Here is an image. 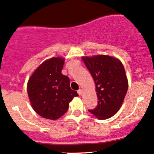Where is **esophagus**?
Masks as SVG:
<instances>
[{
    "label": "esophagus",
    "instance_id": "esophagus-1",
    "mask_svg": "<svg viewBox=\"0 0 154 154\" xmlns=\"http://www.w3.org/2000/svg\"><path fill=\"white\" fill-rule=\"evenodd\" d=\"M78 93H79V95H83V90L82 89H80V90H78Z\"/></svg>",
    "mask_w": 154,
    "mask_h": 154
}]
</instances>
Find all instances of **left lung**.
<instances>
[{"label": "left lung", "instance_id": "obj_1", "mask_svg": "<svg viewBox=\"0 0 154 154\" xmlns=\"http://www.w3.org/2000/svg\"><path fill=\"white\" fill-rule=\"evenodd\" d=\"M95 84L97 106L89 110L99 120L115 115L123 103L128 87L125 69L117 58L108 55L82 57Z\"/></svg>", "mask_w": 154, "mask_h": 154}]
</instances>
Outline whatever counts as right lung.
Masks as SVG:
<instances>
[{
	"mask_svg": "<svg viewBox=\"0 0 154 154\" xmlns=\"http://www.w3.org/2000/svg\"><path fill=\"white\" fill-rule=\"evenodd\" d=\"M64 58L52 57L33 72L27 84L32 108L44 118L56 120L64 115L69 103L79 96L70 86V79L62 73Z\"/></svg>",
	"mask_w": 154,
	"mask_h": 154,
	"instance_id": "add662e5",
	"label": "right lung"
}]
</instances>
